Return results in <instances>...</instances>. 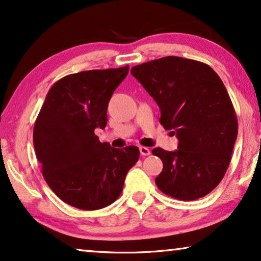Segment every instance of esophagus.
Instances as JSON below:
<instances>
[{
  "label": "esophagus",
  "instance_id": "34e87169",
  "mask_svg": "<svg viewBox=\"0 0 261 261\" xmlns=\"http://www.w3.org/2000/svg\"><path fill=\"white\" fill-rule=\"evenodd\" d=\"M139 152H141L142 156H148L151 153V151H150V149L145 148V146H139Z\"/></svg>",
  "mask_w": 261,
  "mask_h": 261
}]
</instances>
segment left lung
I'll use <instances>...</instances> for the list:
<instances>
[{"label": "left lung", "instance_id": "obj_1", "mask_svg": "<svg viewBox=\"0 0 261 261\" xmlns=\"http://www.w3.org/2000/svg\"><path fill=\"white\" fill-rule=\"evenodd\" d=\"M161 110L160 122L178 139L176 151L155 148L163 162L155 182L182 201L203 197L221 182L238 136V119L222 80L211 66L166 57L131 68Z\"/></svg>", "mask_w": 261, "mask_h": 261}]
</instances>
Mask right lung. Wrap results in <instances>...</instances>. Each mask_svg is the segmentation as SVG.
Masks as SVG:
<instances>
[{"instance_id": "obj_1", "label": "right lung", "mask_w": 261, "mask_h": 261, "mask_svg": "<svg viewBox=\"0 0 261 261\" xmlns=\"http://www.w3.org/2000/svg\"><path fill=\"white\" fill-rule=\"evenodd\" d=\"M127 72L124 66L64 76L49 89L35 120L33 143L43 178L72 207L95 211L115 202L139 159L137 146L111 148L94 134L108 124L109 101Z\"/></svg>"}]
</instances>
